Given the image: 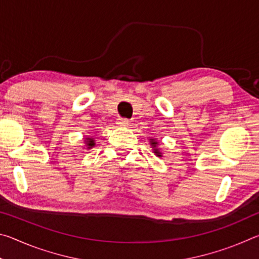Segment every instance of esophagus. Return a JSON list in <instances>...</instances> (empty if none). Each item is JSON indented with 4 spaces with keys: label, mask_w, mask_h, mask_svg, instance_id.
Here are the masks:
<instances>
[{
    "label": "esophagus",
    "mask_w": 259,
    "mask_h": 259,
    "mask_svg": "<svg viewBox=\"0 0 259 259\" xmlns=\"http://www.w3.org/2000/svg\"><path fill=\"white\" fill-rule=\"evenodd\" d=\"M117 124L121 126H126L129 125V121L126 119H123V117H119V119H117Z\"/></svg>",
    "instance_id": "34e87169"
}]
</instances>
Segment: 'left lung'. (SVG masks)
Instances as JSON below:
<instances>
[{"instance_id": "8db88e82", "label": "left lung", "mask_w": 259, "mask_h": 259, "mask_svg": "<svg viewBox=\"0 0 259 259\" xmlns=\"http://www.w3.org/2000/svg\"><path fill=\"white\" fill-rule=\"evenodd\" d=\"M150 144H151V146L153 147V152L155 153V155L156 156H159V157H161L162 156V153L160 152V150H159V147H157V145H159V143L157 142H155V139H150Z\"/></svg>"}]
</instances>
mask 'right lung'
<instances>
[{
  "mask_svg": "<svg viewBox=\"0 0 259 259\" xmlns=\"http://www.w3.org/2000/svg\"><path fill=\"white\" fill-rule=\"evenodd\" d=\"M84 143H85V145H87V148H91V147L95 146V139L94 138L87 137L84 139Z\"/></svg>",
  "mask_w": 259,
  "mask_h": 259,
  "instance_id": "right-lung-1",
  "label": "right lung"
}]
</instances>
